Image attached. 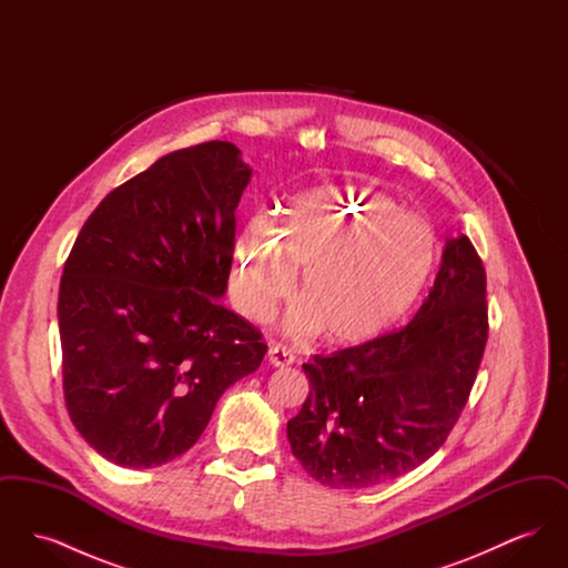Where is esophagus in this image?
Listing matches in <instances>:
<instances>
[{
	"label": "esophagus",
	"instance_id": "1",
	"mask_svg": "<svg viewBox=\"0 0 568 568\" xmlns=\"http://www.w3.org/2000/svg\"><path fill=\"white\" fill-rule=\"evenodd\" d=\"M268 362H271L272 366H281L283 368V366L294 364L296 355H294L290 347H285L281 343H272L271 349H268Z\"/></svg>",
	"mask_w": 568,
	"mask_h": 568
}]
</instances>
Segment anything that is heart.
<instances>
[{
    "label": "heart",
    "mask_w": 568,
    "mask_h": 568,
    "mask_svg": "<svg viewBox=\"0 0 568 568\" xmlns=\"http://www.w3.org/2000/svg\"><path fill=\"white\" fill-rule=\"evenodd\" d=\"M434 239L419 216L368 185H325L300 193L274 230L253 219L234 244L230 292L253 322L290 296L285 320L304 336L322 327L325 341L357 345L396 324L433 268Z\"/></svg>",
    "instance_id": "heart-1"
}]
</instances>
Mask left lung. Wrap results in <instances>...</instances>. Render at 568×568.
Returning a JSON list of instances; mask_svg holds the SVG:
<instances>
[{
	"label": "left lung",
	"mask_w": 568,
	"mask_h": 568,
	"mask_svg": "<svg viewBox=\"0 0 568 568\" xmlns=\"http://www.w3.org/2000/svg\"><path fill=\"white\" fill-rule=\"evenodd\" d=\"M487 343L486 268L468 236L443 248L410 324L302 364L311 392L287 422L292 454L336 489L387 484L447 440Z\"/></svg>",
	"instance_id": "left-lung-1"
}]
</instances>
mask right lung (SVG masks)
Instances as JSON below:
<instances>
[{
  "label": "right lung",
  "instance_id": "obj_1",
  "mask_svg": "<svg viewBox=\"0 0 568 568\" xmlns=\"http://www.w3.org/2000/svg\"><path fill=\"white\" fill-rule=\"evenodd\" d=\"M251 168L232 142L174 151L89 215L59 285L63 396L112 464L185 454L221 394L260 368L262 332L219 297Z\"/></svg>",
  "mask_w": 568,
  "mask_h": 568
}]
</instances>
